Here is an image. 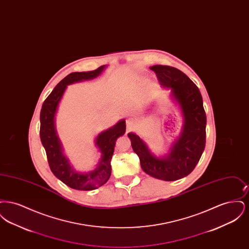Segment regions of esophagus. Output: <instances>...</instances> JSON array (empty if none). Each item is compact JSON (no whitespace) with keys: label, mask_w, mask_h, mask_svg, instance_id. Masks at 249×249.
I'll return each mask as SVG.
<instances>
[{"label":"esophagus","mask_w":249,"mask_h":249,"mask_svg":"<svg viewBox=\"0 0 249 249\" xmlns=\"http://www.w3.org/2000/svg\"><path fill=\"white\" fill-rule=\"evenodd\" d=\"M135 124V120L133 119H126V125H127V128L128 130H130Z\"/></svg>","instance_id":"1"}]
</instances>
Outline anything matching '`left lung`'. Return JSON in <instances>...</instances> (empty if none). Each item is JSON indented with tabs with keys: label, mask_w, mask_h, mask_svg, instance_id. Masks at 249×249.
Segmentation results:
<instances>
[{
	"label": "left lung",
	"mask_w": 249,
	"mask_h": 249,
	"mask_svg": "<svg viewBox=\"0 0 249 249\" xmlns=\"http://www.w3.org/2000/svg\"><path fill=\"white\" fill-rule=\"evenodd\" d=\"M150 70L155 71L161 86L171 89L172 97L178 102L184 118L182 132L170 153L163 158L152 154L137 134L130 132L128 136L145 174L160 180L175 181L190 175L205 147L206 115L202 97L198 87L177 68L154 65Z\"/></svg>",
	"instance_id": "8db88e82"
}]
</instances>
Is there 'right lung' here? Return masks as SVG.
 Returning a JSON list of instances; mask_svg holds the SVG:
<instances>
[{
    "mask_svg": "<svg viewBox=\"0 0 249 249\" xmlns=\"http://www.w3.org/2000/svg\"><path fill=\"white\" fill-rule=\"evenodd\" d=\"M103 65L90 71H75L65 76L45 100L40 113V138L45 147L48 164L54 176L73 190H92L106 184L111 176V159L116 141L126 130V122L120 120L114 127L101 132L95 140L102 157L94 171L88 174L76 172L63 154V148L55 129V115L60 99L68 85L93 79L104 71Z\"/></svg>",
    "mask_w": 249,
    "mask_h": 249,
    "instance_id": "right-lung-1",
    "label": "right lung"
}]
</instances>
